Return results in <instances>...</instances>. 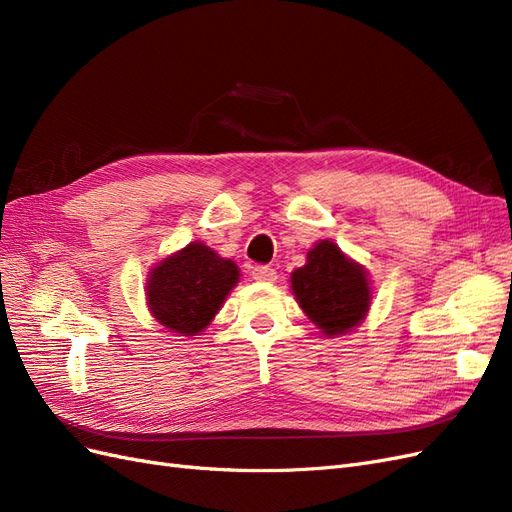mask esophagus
<instances>
[{
  "label": "esophagus",
  "mask_w": 512,
  "mask_h": 512,
  "mask_svg": "<svg viewBox=\"0 0 512 512\" xmlns=\"http://www.w3.org/2000/svg\"><path fill=\"white\" fill-rule=\"evenodd\" d=\"M252 275L256 282H265V284H273L277 280V271L273 267H254Z\"/></svg>",
  "instance_id": "obj_1"
}]
</instances>
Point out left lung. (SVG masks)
I'll return each instance as SVG.
<instances>
[{"mask_svg": "<svg viewBox=\"0 0 512 512\" xmlns=\"http://www.w3.org/2000/svg\"><path fill=\"white\" fill-rule=\"evenodd\" d=\"M290 288L324 337L352 333L367 318L374 299L367 269L331 239H320L307 252L305 265L290 273Z\"/></svg>", "mask_w": 512, "mask_h": 512, "instance_id": "obj_1", "label": "left lung"}]
</instances>
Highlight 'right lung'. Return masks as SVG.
<instances>
[{
  "label": "right lung",
  "mask_w": 512,
  "mask_h": 512,
  "mask_svg": "<svg viewBox=\"0 0 512 512\" xmlns=\"http://www.w3.org/2000/svg\"><path fill=\"white\" fill-rule=\"evenodd\" d=\"M239 277L235 260L222 258L203 241H192L149 269L145 284L149 314L170 333L200 335L239 284Z\"/></svg>",
  "instance_id": "add662e5"
}]
</instances>
